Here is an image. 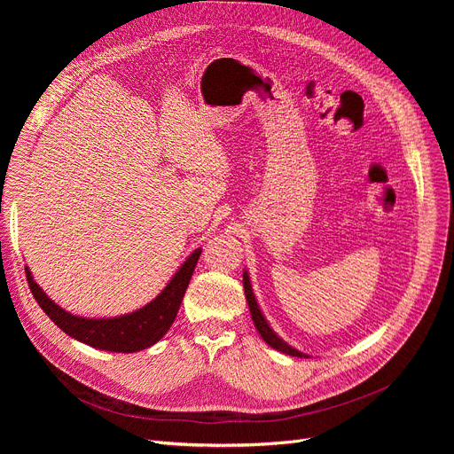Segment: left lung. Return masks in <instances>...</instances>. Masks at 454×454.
Segmentation results:
<instances>
[{"mask_svg":"<svg viewBox=\"0 0 454 454\" xmlns=\"http://www.w3.org/2000/svg\"><path fill=\"white\" fill-rule=\"evenodd\" d=\"M243 287H245V296H247V301H248V307H250V315H252L254 325H255V329L259 331L261 339H263L270 348H274V349H278V351H281V353H287V355H293V356H303V359H307V356H309L307 353H301V351H298L296 348L289 346L283 339H279V337L276 335V333H274V329L269 325L267 318L263 317V313H261L259 303H257V300H255V296H254L250 276H248L247 270L243 272Z\"/></svg>","mask_w":454,"mask_h":454,"instance_id":"obj_1","label":"left lung"}]
</instances>
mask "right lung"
<instances>
[{
	"label": "right lung",
	"mask_w": 454,
	"mask_h": 454,
	"mask_svg": "<svg viewBox=\"0 0 454 454\" xmlns=\"http://www.w3.org/2000/svg\"><path fill=\"white\" fill-rule=\"evenodd\" d=\"M202 248L191 252V255L180 265L175 276L165 285V289L147 305L134 313L114 317V318H84L67 313L47 296L38 283L33 279L29 267H26L31 293L43 313L50 317L66 335L84 342L91 348L114 351V353H134L154 346L169 327L173 325L180 303L191 276L197 267Z\"/></svg>",
	"instance_id": "1"
}]
</instances>
